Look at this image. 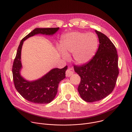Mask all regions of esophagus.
Returning <instances> with one entry per match:
<instances>
[{
  "mask_svg": "<svg viewBox=\"0 0 132 132\" xmlns=\"http://www.w3.org/2000/svg\"><path fill=\"white\" fill-rule=\"evenodd\" d=\"M73 73V72L71 70V69H68L66 71V77H70Z\"/></svg>",
  "mask_w": 132,
  "mask_h": 132,
  "instance_id": "obj_1",
  "label": "esophagus"
}]
</instances>
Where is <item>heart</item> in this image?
<instances>
[{
  "label": "heart",
  "instance_id": "heart-1",
  "mask_svg": "<svg viewBox=\"0 0 132 132\" xmlns=\"http://www.w3.org/2000/svg\"><path fill=\"white\" fill-rule=\"evenodd\" d=\"M98 47V38L92 32H69L63 35L61 41L63 57L67 59V55L72 53L73 60L78 64H84L90 61Z\"/></svg>",
  "mask_w": 132,
  "mask_h": 132
}]
</instances>
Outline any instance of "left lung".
Listing matches in <instances>:
<instances>
[{
	"instance_id": "obj_1",
	"label": "left lung",
	"mask_w": 132,
	"mask_h": 132,
	"mask_svg": "<svg viewBox=\"0 0 132 132\" xmlns=\"http://www.w3.org/2000/svg\"><path fill=\"white\" fill-rule=\"evenodd\" d=\"M99 46L95 55L86 64L73 66L81 77L78 92L86 102L101 100L114 90L119 74L118 54L111 40L102 33L95 30Z\"/></svg>"
}]
</instances>
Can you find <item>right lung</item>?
Returning <instances> with one entry per match:
<instances>
[{
	"instance_id": "1",
	"label": "right lung",
	"mask_w": 132,
	"mask_h": 132,
	"mask_svg": "<svg viewBox=\"0 0 132 132\" xmlns=\"http://www.w3.org/2000/svg\"><path fill=\"white\" fill-rule=\"evenodd\" d=\"M59 28H35L21 40L12 67V73L15 87L26 100L37 104L51 102L55 98L60 81L65 78L67 66L62 69L53 68L47 74L36 80L29 81L20 75L22 68L21 51L23 42L30 37L38 34L52 35Z\"/></svg>"
}]
</instances>
